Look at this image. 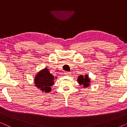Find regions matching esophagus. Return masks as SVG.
I'll use <instances>...</instances> for the list:
<instances>
[{
    "label": "esophagus",
    "instance_id": "esophagus-1",
    "mask_svg": "<svg viewBox=\"0 0 127 127\" xmlns=\"http://www.w3.org/2000/svg\"><path fill=\"white\" fill-rule=\"evenodd\" d=\"M70 73H71L69 72H65V73H64V74H65L66 76H69V75H70Z\"/></svg>",
    "mask_w": 127,
    "mask_h": 127
}]
</instances>
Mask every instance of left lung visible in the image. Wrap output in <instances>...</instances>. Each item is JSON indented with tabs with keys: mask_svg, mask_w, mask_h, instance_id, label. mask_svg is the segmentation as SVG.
Masks as SVG:
<instances>
[{
	"mask_svg": "<svg viewBox=\"0 0 127 127\" xmlns=\"http://www.w3.org/2000/svg\"><path fill=\"white\" fill-rule=\"evenodd\" d=\"M77 81L80 85H83L84 88L88 87L90 86L91 80H90V78L88 77V74H86L84 76L83 75L79 76L78 77Z\"/></svg>",
	"mask_w": 127,
	"mask_h": 127,
	"instance_id": "8db88e82",
	"label": "left lung"
}]
</instances>
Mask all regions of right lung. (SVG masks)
Returning <instances> with one entry per match:
<instances>
[{"instance_id":"add662e5","label":"right lung","mask_w":127,"mask_h":127,"mask_svg":"<svg viewBox=\"0 0 127 127\" xmlns=\"http://www.w3.org/2000/svg\"><path fill=\"white\" fill-rule=\"evenodd\" d=\"M53 74L50 73L48 69L46 68L40 71L35 76L34 79V84L36 87L39 88L42 92L49 93L51 91V87L54 85L55 79Z\"/></svg>"}]
</instances>
